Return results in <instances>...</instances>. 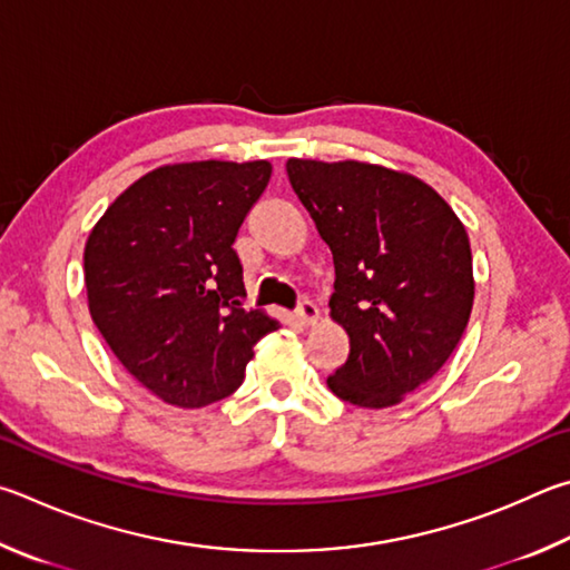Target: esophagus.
<instances>
[{"mask_svg":"<svg viewBox=\"0 0 570 570\" xmlns=\"http://www.w3.org/2000/svg\"><path fill=\"white\" fill-rule=\"evenodd\" d=\"M317 315H321V311H317V305L313 301H307V297L297 305V317H301L305 325H313L317 321Z\"/></svg>","mask_w":570,"mask_h":570,"instance_id":"esophagus-1","label":"esophagus"}]
</instances>
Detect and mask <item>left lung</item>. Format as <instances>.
Listing matches in <instances>:
<instances>
[{
	"label": "left lung",
	"instance_id": "8db88e82",
	"mask_svg": "<svg viewBox=\"0 0 570 570\" xmlns=\"http://www.w3.org/2000/svg\"><path fill=\"white\" fill-rule=\"evenodd\" d=\"M287 177L335 263L331 315L351 335L331 391L357 407L401 403L441 371L473 311V257L445 199L365 163L287 159Z\"/></svg>",
	"mask_w": 570,
	"mask_h": 570
}]
</instances>
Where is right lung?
Masks as SVG:
<instances>
[{
  "label": "right lung",
  "instance_id": "obj_1",
  "mask_svg": "<svg viewBox=\"0 0 570 570\" xmlns=\"http://www.w3.org/2000/svg\"><path fill=\"white\" fill-rule=\"evenodd\" d=\"M273 175L257 163L167 165L127 187L89 233V315L117 361L177 407L233 395L277 323L245 311L239 225Z\"/></svg>",
  "mask_w": 570,
  "mask_h": 570
}]
</instances>
